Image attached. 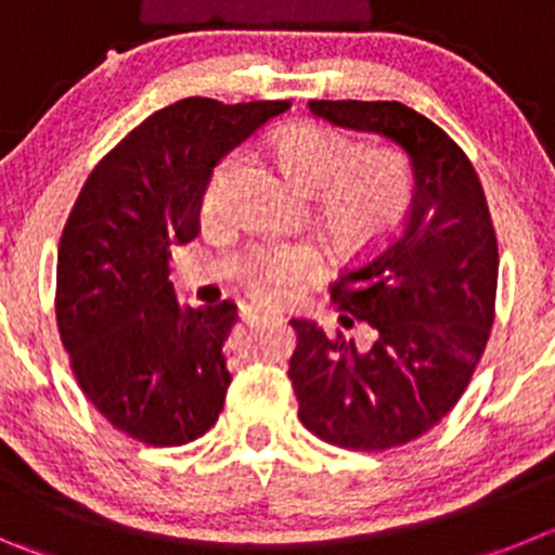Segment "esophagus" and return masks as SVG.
Returning a JSON list of instances; mask_svg holds the SVG:
<instances>
[{"label": "esophagus", "instance_id": "1", "mask_svg": "<svg viewBox=\"0 0 555 555\" xmlns=\"http://www.w3.org/2000/svg\"><path fill=\"white\" fill-rule=\"evenodd\" d=\"M248 314H251V318H271V314L279 312H273V309H248Z\"/></svg>", "mask_w": 555, "mask_h": 555}]
</instances>
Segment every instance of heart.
Returning a JSON list of instances; mask_svg holds the SVG:
<instances>
[{"label":"heart","mask_w":555,"mask_h":555,"mask_svg":"<svg viewBox=\"0 0 555 555\" xmlns=\"http://www.w3.org/2000/svg\"><path fill=\"white\" fill-rule=\"evenodd\" d=\"M241 153L232 150L207 180L205 205H219ZM282 160L307 189H325V214L336 237L350 243L372 241L405 216L413 180L408 160L397 150L372 147L356 153L348 137L328 126L304 122L282 139ZM320 257L309 243L266 241L241 254L243 284L262 298H276L318 268Z\"/></svg>","instance_id":"obj_1"}]
</instances>
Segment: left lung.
Segmentation results:
<instances>
[{
  "mask_svg": "<svg viewBox=\"0 0 555 555\" xmlns=\"http://www.w3.org/2000/svg\"><path fill=\"white\" fill-rule=\"evenodd\" d=\"M314 117L377 133L411 158L405 221L345 268L331 298L345 328L289 320L298 418L309 433L353 452L416 441L441 422L490 339L499 243L474 164L447 131L397 101H309Z\"/></svg>",
  "mask_w": 555,
  "mask_h": 555,
  "instance_id": "8db88e82",
  "label": "left lung"
}]
</instances>
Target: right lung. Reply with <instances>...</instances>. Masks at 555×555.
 Returning a JSON list of instances; mask_svg holds the SVG:
<instances>
[{"instance_id": "obj_1", "label": "right lung", "mask_w": 555, "mask_h": 555, "mask_svg": "<svg viewBox=\"0 0 555 555\" xmlns=\"http://www.w3.org/2000/svg\"><path fill=\"white\" fill-rule=\"evenodd\" d=\"M289 101L183 98L150 114L87 178L56 251V325L87 400L128 438L183 447L214 427L237 307H180L172 246L199 232L214 167Z\"/></svg>"}]
</instances>
